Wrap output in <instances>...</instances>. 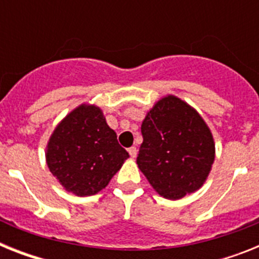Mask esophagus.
I'll use <instances>...</instances> for the list:
<instances>
[{"label": "esophagus", "mask_w": 259, "mask_h": 259, "mask_svg": "<svg viewBox=\"0 0 259 259\" xmlns=\"http://www.w3.org/2000/svg\"><path fill=\"white\" fill-rule=\"evenodd\" d=\"M128 153H130V155H131L132 158H135L137 155V149L135 148V146H131V148L128 149Z\"/></svg>", "instance_id": "obj_1"}]
</instances>
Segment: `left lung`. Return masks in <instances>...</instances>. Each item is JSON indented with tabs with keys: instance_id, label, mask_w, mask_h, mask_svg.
I'll list each match as a JSON object with an SVG mask.
<instances>
[{
	"instance_id": "8db88e82",
	"label": "left lung",
	"mask_w": 259,
	"mask_h": 259,
	"mask_svg": "<svg viewBox=\"0 0 259 259\" xmlns=\"http://www.w3.org/2000/svg\"><path fill=\"white\" fill-rule=\"evenodd\" d=\"M141 134L136 162L158 194L179 200L202 187L214 162L215 144L193 107L175 96L161 98L146 114Z\"/></svg>"
}]
</instances>
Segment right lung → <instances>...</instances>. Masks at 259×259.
<instances>
[{"instance_id":"add662e5","label":"right lung","mask_w":259,"mask_h":259,"mask_svg":"<svg viewBox=\"0 0 259 259\" xmlns=\"http://www.w3.org/2000/svg\"><path fill=\"white\" fill-rule=\"evenodd\" d=\"M45 157L62 187L83 197L104 189L130 154L119 145L102 110L83 104L57 125Z\"/></svg>"}]
</instances>
